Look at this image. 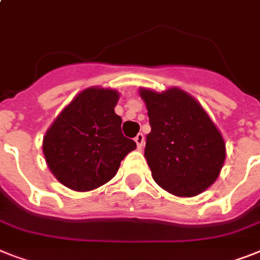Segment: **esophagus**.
<instances>
[{"mask_svg":"<svg viewBox=\"0 0 260 260\" xmlns=\"http://www.w3.org/2000/svg\"><path fill=\"white\" fill-rule=\"evenodd\" d=\"M135 142H136V146H138V148L140 150V148L143 147V144H144V136H143V134L136 135V138H135Z\"/></svg>","mask_w":260,"mask_h":260,"instance_id":"esophagus-1","label":"esophagus"}]
</instances>
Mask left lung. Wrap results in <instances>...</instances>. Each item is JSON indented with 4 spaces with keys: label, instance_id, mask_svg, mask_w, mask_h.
Masks as SVG:
<instances>
[{
    "label": "left lung",
    "instance_id": "left-lung-1",
    "mask_svg": "<svg viewBox=\"0 0 260 260\" xmlns=\"http://www.w3.org/2000/svg\"><path fill=\"white\" fill-rule=\"evenodd\" d=\"M140 97L150 118L144 156L154 181L178 197L202 193L225 160L221 134L202 106L178 87L162 93L140 89Z\"/></svg>",
    "mask_w": 260,
    "mask_h": 260
}]
</instances>
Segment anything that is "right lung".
Listing matches in <instances>:
<instances>
[{
    "instance_id": "right-lung-1",
    "label": "right lung",
    "mask_w": 260,
    "mask_h": 260,
    "mask_svg": "<svg viewBox=\"0 0 260 260\" xmlns=\"http://www.w3.org/2000/svg\"><path fill=\"white\" fill-rule=\"evenodd\" d=\"M117 101L116 90H83L47 131L43 154L51 173L69 189L89 191L109 182L136 148L121 132L122 120L114 113Z\"/></svg>"
}]
</instances>
